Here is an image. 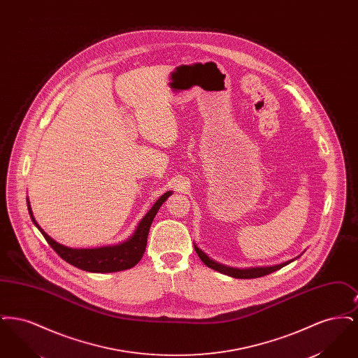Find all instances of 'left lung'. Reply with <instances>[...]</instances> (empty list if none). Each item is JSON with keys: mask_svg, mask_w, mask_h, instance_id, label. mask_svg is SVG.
I'll use <instances>...</instances> for the list:
<instances>
[{"mask_svg": "<svg viewBox=\"0 0 358 358\" xmlns=\"http://www.w3.org/2000/svg\"><path fill=\"white\" fill-rule=\"evenodd\" d=\"M194 250L197 252L199 257L203 260L205 266H208L209 268L212 270H216L219 273H224V275H228V276H232V278H238V279H252V278H260V276H264V275H268V273H273V271H278L280 270L282 267H285L286 264L291 263L292 260L286 262V263H282V264H278V266H271V267H255V268H234V267H228V266H224L220 264L215 260H212L209 256L206 255L205 252H203L196 244H194Z\"/></svg>", "mask_w": 358, "mask_h": 358, "instance_id": "1", "label": "left lung"}]
</instances>
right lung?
Returning a JSON list of instances; mask_svg holds the SVG:
<instances>
[{"instance_id": "1", "label": "right lung", "mask_w": 358, "mask_h": 358, "mask_svg": "<svg viewBox=\"0 0 358 358\" xmlns=\"http://www.w3.org/2000/svg\"><path fill=\"white\" fill-rule=\"evenodd\" d=\"M171 194V192H166L154 203L152 209L136 225V229L131 238H127L126 241L117 245H108V247H101V248H69L55 241L40 228V225L34 220L29 200H27V204H28V210L34 225L43 234V236L48 241L53 251L62 259H64L69 264L88 273H117V271H123L134 267L142 259L143 252L146 250L150 225L159 206L166 201V199Z\"/></svg>"}]
</instances>
